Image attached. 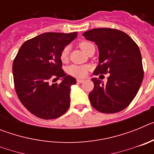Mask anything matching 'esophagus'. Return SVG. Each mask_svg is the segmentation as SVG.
Masks as SVG:
<instances>
[{
  "label": "esophagus",
  "mask_w": 154,
  "mask_h": 154,
  "mask_svg": "<svg viewBox=\"0 0 154 154\" xmlns=\"http://www.w3.org/2000/svg\"><path fill=\"white\" fill-rule=\"evenodd\" d=\"M85 80L82 79H77V82H79V83H82Z\"/></svg>",
  "instance_id": "1"
}]
</instances>
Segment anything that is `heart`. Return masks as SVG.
<instances>
[{"label": "heart", "instance_id": "obj_1", "mask_svg": "<svg viewBox=\"0 0 154 154\" xmlns=\"http://www.w3.org/2000/svg\"><path fill=\"white\" fill-rule=\"evenodd\" d=\"M93 45L89 43V42H82L79 44L80 48H82V51H87V49L89 48V47L92 46ZM69 46H66L63 48V50L61 52V60L62 62H65L67 60L68 56H69ZM89 67L88 65H69L67 69V72L69 74L72 75L73 76H76V77H83L86 75L87 72L89 70Z\"/></svg>", "mask_w": 154, "mask_h": 154}]
</instances>
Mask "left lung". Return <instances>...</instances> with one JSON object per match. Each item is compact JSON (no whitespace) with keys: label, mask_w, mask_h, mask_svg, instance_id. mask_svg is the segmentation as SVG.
Listing matches in <instances>:
<instances>
[{"label":"left lung","mask_w":154,"mask_h":154,"mask_svg":"<svg viewBox=\"0 0 154 154\" xmlns=\"http://www.w3.org/2000/svg\"><path fill=\"white\" fill-rule=\"evenodd\" d=\"M99 49V65L93 74L109 73L103 83L92 78L94 89L89 94L92 106L103 113H115L130 105L143 79L139 47L127 34L112 28H94L82 34Z\"/></svg>","instance_id":"obj_1"}]
</instances>
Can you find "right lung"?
I'll return each mask as SVG.
<instances>
[{"instance_id":"obj_1","label":"right lung","mask_w":154,"mask_h":154,"mask_svg":"<svg viewBox=\"0 0 154 154\" xmlns=\"http://www.w3.org/2000/svg\"><path fill=\"white\" fill-rule=\"evenodd\" d=\"M78 32H47L26 41L13 62L16 93L27 109L41 119H56L70 106L71 86L76 79L62 70L61 52ZM62 78L59 84L51 79Z\"/></svg>"}]
</instances>
